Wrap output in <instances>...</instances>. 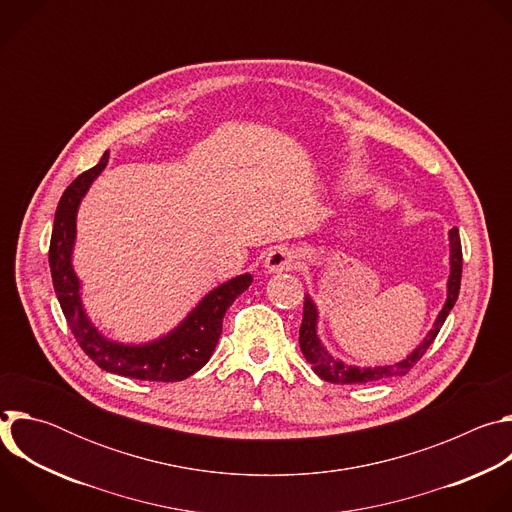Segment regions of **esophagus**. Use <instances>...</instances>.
<instances>
[{
  "label": "esophagus",
  "instance_id": "34e87169",
  "mask_svg": "<svg viewBox=\"0 0 512 512\" xmlns=\"http://www.w3.org/2000/svg\"><path fill=\"white\" fill-rule=\"evenodd\" d=\"M300 261V253L294 247H273L265 257V271L281 273L291 271Z\"/></svg>",
  "mask_w": 512,
  "mask_h": 512
}]
</instances>
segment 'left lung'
<instances>
[{
	"label": "left lung",
	"instance_id": "obj_1",
	"mask_svg": "<svg viewBox=\"0 0 512 512\" xmlns=\"http://www.w3.org/2000/svg\"><path fill=\"white\" fill-rule=\"evenodd\" d=\"M450 279H448V300L437 316L433 328L429 334L423 338V342L401 362L389 364V367H375V369H358V367H348V364L340 362L328 350L322 346L318 334H316V322H318V310L312 302L310 296L304 298V318L300 326V348L306 356V360L312 364L314 373L328 381V383H338V385H354V383H371V381H383V379H393V377H403L407 375L413 364L425 354V350L431 346L435 340L437 332L444 326L450 310L454 308L458 294H460V281H462V243H460V233L454 227L450 231Z\"/></svg>",
	"mask_w": 512,
	"mask_h": 512
}]
</instances>
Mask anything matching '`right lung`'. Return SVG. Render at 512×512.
Segmentation results:
<instances>
[{
  "instance_id": "add662e5",
  "label": "right lung",
  "mask_w": 512,
  "mask_h": 512,
  "mask_svg": "<svg viewBox=\"0 0 512 512\" xmlns=\"http://www.w3.org/2000/svg\"><path fill=\"white\" fill-rule=\"evenodd\" d=\"M107 160L109 154L105 152L95 168L72 180L60 196L48 251L56 298L79 346L103 371L139 381H184L200 371L212 356L223 332V318L227 310L251 285L253 277L245 273L212 289L178 328L156 342L129 346L101 336L83 310L79 294L81 283L75 269H72L70 257L77 235L79 204L93 180L105 170Z\"/></svg>"
}]
</instances>
